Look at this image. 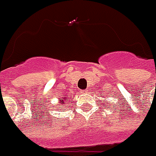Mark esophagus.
Masks as SVG:
<instances>
[{
	"label": "esophagus",
	"instance_id": "esophagus-1",
	"mask_svg": "<svg viewBox=\"0 0 156 156\" xmlns=\"http://www.w3.org/2000/svg\"><path fill=\"white\" fill-rule=\"evenodd\" d=\"M81 93H87V90H82V91H81Z\"/></svg>",
	"mask_w": 156,
	"mask_h": 156
}]
</instances>
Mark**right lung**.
Listing matches in <instances>:
<instances>
[{"mask_svg":"<svg viewBox=\"0 0 156 156\" xmlns=\"http://www.w3.org/2000/svg\"><path fill=\"white\" fill-rule=\"evenodd\" d=\"M63 98H64V97H63ZM64 100H65V101H68V97H67V98H64ZM60 101H61V102H63V101H62V100H60Z\"/></svg>","mask_w":156,"mask_h":156,"instance_id":"1","label":"right lung"}]
</instances>
